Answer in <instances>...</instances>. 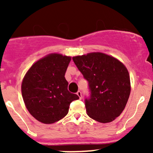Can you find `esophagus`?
<instances>
[{
    "label": "esophagus",
    "instance_id": "esophagus-1",
    "mask_svg": "<svg viewBox=\"0 0 153 153\" xmlns=\"http://www.w3.org/2000/svg\"><path fill=\"white\" fill-rule=\"evenodd\" d=\"M77 95H78V97H79L80 98H82V93H81V92L80 90H78V92H77Z\"/></svg>",
    "mask_w": 153,
    "mask_h": 153
}]
</instances>
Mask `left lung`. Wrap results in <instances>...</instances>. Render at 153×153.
Masks as SVG:
<instances>
[{
    "mask_svg": "<svg viewBox=\"0 0 153 153\" xmlns=\"http://www.w3.org/2000/svg\"><path fill=\"white\" fill-rule=\"evenodd\" d=\"M88 81L89 96L84 100L87 115L101 123H109L121 115L130 94L128 70L112 56L92 52L72 58Z\"/></svg>",
    "mask_w": 153,
    "mask_h": 153,
    "instance_id": "8db88e82",
    "label": "left lung"
}]
</instances>
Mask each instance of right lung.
Here are the masks:
<instances>
[{
	"label": "right lung",
	"instance_id": "1",
	"mask_svg": "<svg viewBox=\"0 0 153 153\" xmlns=\"http://www.w3.org/2000/svg\"><path fill=\"white\" fill-rule=\"evenodd\" d=\"M71 57L50 54L33 64L21 84L29 113L40 122L52 124L67 115L71 103L79 99L68 90L66 71Z\"/></svg>",
	"mask_w": 153,
	"mask_h": 153
}]
</instances>
